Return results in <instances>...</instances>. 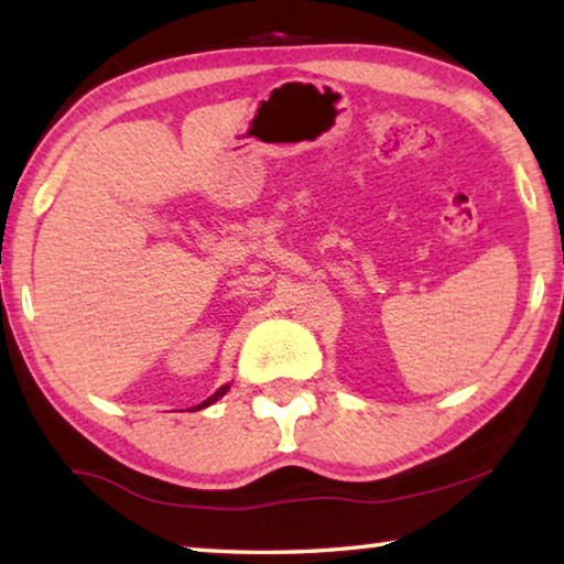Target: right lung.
Listing matches in <instances>:
<instances>
[{
	"mask_svg": "<svg viewBox=\"0 0 564 564\" xmlns=\"http://www.w3.org/2000/svg\"><path fill=\"white\" fill-rule=\"evenodd\" d=\"M228 388H231V386H221V388H218V390H216V393H214L212 398H206L202 405H196V410H202V408H206V405H212V403H216V400H218V398H224V395L228 393ZM191 410H194V408H191Z\"/></svg>",
	"mask_w": 564,
	"mask_h": 564,
	"instance_id": "right-lung-1",
	"label": "right lung"
}]
</instances>
